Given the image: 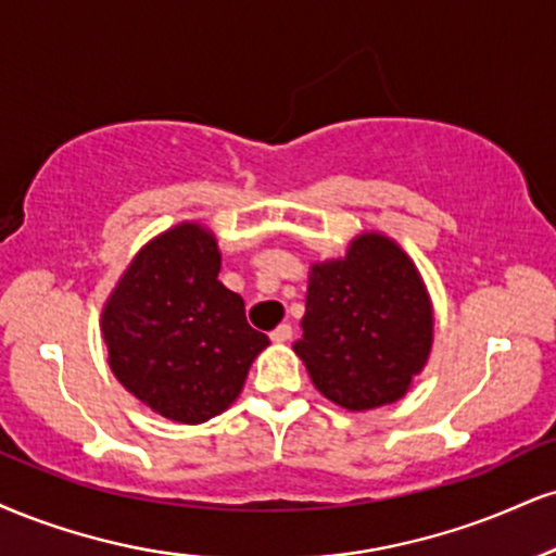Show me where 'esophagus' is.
I'll use <instances>...</instances> for the list:
<instances>
[{"label":"esophagus","mask_w":556,"mask_h":556,"mask_svg":"<svg viewBox=\"0 0 556 556\" xmlns=\"http://www.w3.org/2000/svg\"><path fill=\"white\" fill-rule=\"evenodd\" d=\"M269 337H271V342H277V344L290 342V339H292V326L290 324H279L277 329L269 333Z\"/></svg>","instance_id":"obj_1"}]
</instances>
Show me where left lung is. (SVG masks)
Instances as JSON below:
<instances>
[{
    "mask_svg": "<svg viewBox=\"0 0 556 556\" xmlns=\"http://www.w3.org/2000/svg\"><path fill=\"white\" fill-rule=\"evenodd\" d=\"M295 354L313 386L350 412L393 404L432 350V303L414 261L380 232L311 266Z\"/></svg>",
    "mask_w": 556,
    "mask_h": 556,
    "instance_id": "1",
    "label": "left lung"
}]
</instances>
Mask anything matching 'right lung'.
<instances>
[{
    "mask_svg": "<svg viewBox=\"0 0 556 556\" xmlns=\"http://www.w3.org/2000/svg\"><path fill=\"white\" fill-rule=\"evenodd\" d=\"M219 261L206 227H170L134 256L100 316L118 383L180 425L225 412L269 344L245 320L243 298L217 279Z\"/></svg>",
    "mask_w": 556,
    "mask_h": 556,
    "instance_id": "add662e5",
    "label": "right lung"
}]
</instances>
